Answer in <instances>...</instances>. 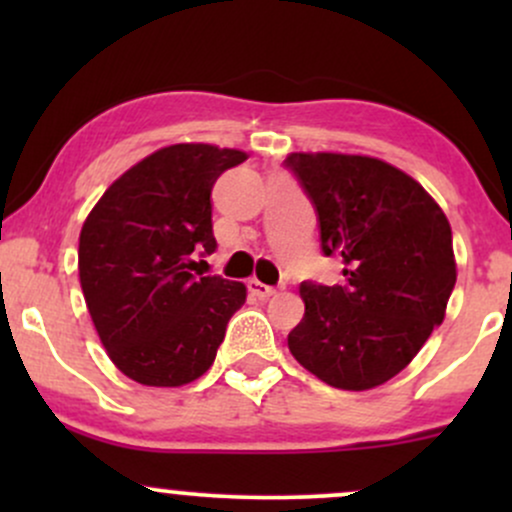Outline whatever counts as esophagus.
Returning <instances> with one entry per match:
<instances>
[{
	"label": "esophagus",
	"mask_w": 512,
	"mask_h": 512,
	"mask_svg": "<svg viewBox=\"0 0 512 512\" xmlns=\"http://www.w3.org/2000/svg\"><path fill=\"white\" fill-rule=\"evenodd\" d=\"M248 291L255 298H260V301H267V298L276 296V289H272V286H267V284H262V281H257V279L248 281Z\"/></svg>",
	"instance_id": "esophagus-1"
}]
</instances>
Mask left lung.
Instances as JSON below:
<instances>
[{
  "label": "left lung",
  "instance_id": "obj_1",
  "mask_svg": "<svg viewBox=\"0 0 512 512\" xmlns=\"http://www.w3.org/2000/svg\"><path fill=\"white\" fill-rule=\"evenodd\" d=\"M284 166L313 202L325 257L344 286L303 281L293 358L339 390L395 378L445 317L457 269L443 209L407 173L368 156L291 154Z\"/></svg>",
  "mask_w": 512,
  "mask_h": 512
}]
</instances>
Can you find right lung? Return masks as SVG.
Listing matches in <instances>:
<instances>
[{
  "instance_id": "add662e5",
  "label": "right lung",
  "mask_w": 512,
  "mask_h": 512,
  "mask_svg": "<svg viewBox=\"0 0 512 512\" xmlns=\"http://www.w3.org/2000/svg\"><path fill=\"white\" fill-rule=\"evenodd\" d=\"M243 151L173 144L98 199L79 236V279L98 337L127 378L178 387L204 375L245 286L192 272L216 250L211 187Z\"/></svg>"
}]
</instances>
